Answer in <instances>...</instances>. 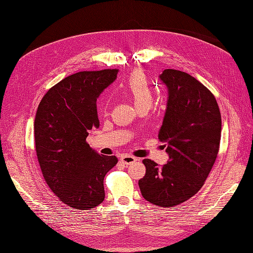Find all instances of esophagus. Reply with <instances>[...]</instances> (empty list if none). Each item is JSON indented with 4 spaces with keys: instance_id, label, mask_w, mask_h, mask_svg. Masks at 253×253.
I'll use <instances>...</instances> for the list:
<instances>
[{
    "instance_id": "34e87169",
    "label": "esophagus",
    "mask_w": 253,
    "mask_h": 253,
    "mask_svg": "<svg viewBox=\"0 0 253 253\" xmlns=\"http://www.w3.org/2000/svg\"><path fill=\"white\" fill-rule=\"evenodd\" d=\"M120 160H121V163H124L125 165H129V164L136 162L137 158L134 156H131V155H124V156H121Z\"/></svg>"
}]
</instances>
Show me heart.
<instances>
[{"mask_svg": "<svg viewBox=\"0 0 253 253\" xmlns=\"http://www.w3.org/2000/svg\"><path fill=\"white\" fill-rule=\"evenodd\" d=\"M120 91L131 99L137 110L150 109L154 99L151 84L140 71H135L129 75L120 85Z\"/></svg>", "mask_w": 253, "mask_h": 253, "instance_id": "1", "label": "heart"}]
</instances>
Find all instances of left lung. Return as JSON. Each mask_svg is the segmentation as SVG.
Masks as SVG:
<instances>
[{
	"mask_svg": "<svg viewBox=\"0 0 253 253\" xmlns=\"http://www.w3.org/2000/svg\"><path fill=\"white\" fill-rule=\"evenodd\" d=\"M160 79L169 99L158 138L167 143L169 162L158 166L143 159L145 174L138 185L144 200L172 208L204 186L218 154L221 118L215 97L192 76L169 68Z\"/></svg>",
	"mask_w": 253,
	"mask_h": 253,
	"instance_id": "1",
	"label": "left lung"
}]
</instances>
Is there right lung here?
Wrapping results in <instances>:
<instances>
[{
    "instance_id": "right-lung-1",
    "label": "right lung",
    "mask_w": 253,
    "mask_h": 253,
    "mask_svg": "<svg viewBox=\"0 0 253 253\" xmlns=\"http://www.w3.org/2000/svg\"><path fill=\"white\" fill-rule=\"evenodd\" d=\"M117 74V68L73 74L49 88L38 106L35 142L43 177L74 209L89 210L103 202L104 176L118 163L86 142L88 132L100 125L97 99Z\"/></svg>"
}]
</instances>
